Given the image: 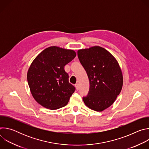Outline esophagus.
Returning <instances> with one entry per match:
<instances>
[{
  "label": "esophagus",
  "instance_id": "1",
  "mask_svg": "<svg viewBox=\"0 0 149 149\" xmlns=\"http://www.w3.org/2000/svg\"><path fill=\"white\" fill-rule=\"evenodd\" d=\"M75 88H76L77 90H79V84H78V83L75 85Z\"/></svg>",
  "mask_w": 149,
  "mask_h": 149
}]
</instances>
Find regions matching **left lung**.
I'll use <instances>...</instances> for the list:
<instances>
[{
  "label": "left lung",
  "mask_w": 149,
  "mask_h": 149,
  "mask_svg": "<svg viewBox=\"0 0 149 149\" xmlns=\"http://www.w3.org/2000/svg\"><path fill=\"white\" fill-rule=\"evenodd\" d=\"M80 63L90 81V89L83 101L88 107L102 111L115 101L123 86V75L115 58L100 47L80 49L77 52Z\"/></svg>",
  "instance_id": "obj_1"
}]
</instances>
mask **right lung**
<instances>
[{
    "instance_id": "obj_1",
    "label": "right lung",
    "mask_w": 149,
    "mask_h": 149,
    "mask_svg": "<svg viewBox=\"0 0 149 149\" xmlns=\"http://www.w3.org/2000/svg\"><path fill=\"white\" fill-rule=\"evenodd\" d=\"M75 56L73 50L51 47L33 60L28 72V82L33 97L42 106L56 110L68 104L75 88L69 82L64 67Z\"/></svg>"
}]
</instances>
